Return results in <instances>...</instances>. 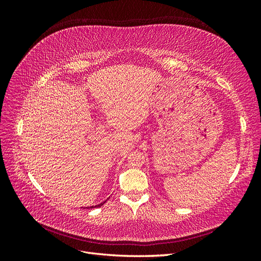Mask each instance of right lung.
I'll list each match as a JSON object with an SVG mask.
<instances>
[{
	"instance_id": "obj_1",
	"label": "right lung",
	"mask_w": 261,
	"mask_h": 261,
	"mask_svg": "<svg viewBox=\"0 0 261 261\" xmlns=\"http://www.w3.org/2000/svg\"><path fill=\"white\" fill-rule=\"evenodd\" d=\"M106 201H103V202H101V203H99V204H97V206H92V207H87V209H89V208H97V207H101L102 204H103Z\"/></svg>"
}]
</instances>
